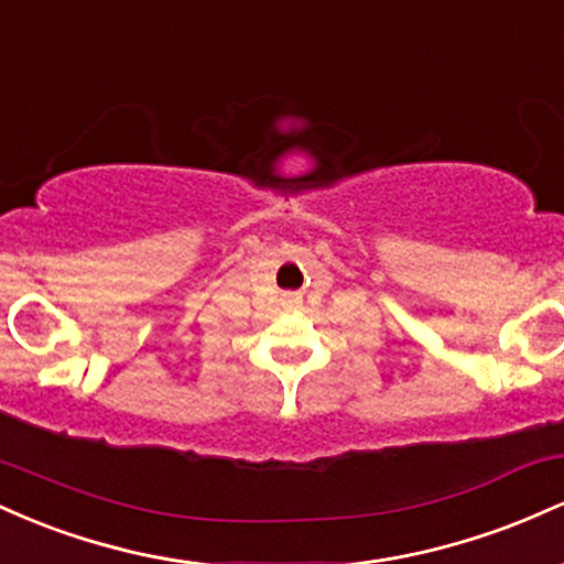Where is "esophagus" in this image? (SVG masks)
I'll return each instance as SVG.
<instances>
[{"mask_svg":"<svg viewBox=\"0 0 564 564\" xmlns=\"http://www.w3.org/2000/svg\"><path fill=\"white\" fill-rule=\"evenodd\" d=\"M283 302L289 304V307H296V304L302 302V296H300V291H286V294H283Z\"/></svg>","mask_w":564,"mask_h":564,"instance_id":"esophagus-1","label":"esophagus"}]
</instances>
